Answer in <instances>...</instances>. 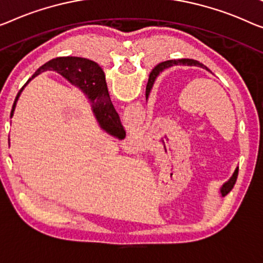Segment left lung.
Returning a JSON list of instances; mask_svg holds the SVG:
<instances>
[{
	"instance_id": "obj_1",
	"label": "left lung",
	"mask_w": 263,
	"mask_h": 263,
	"mask_svg": "<svg viewBox=\"0 0 263 263\" xmlns=\"http://www.w3.org/2000/svg\"><path fill=\"white\" fill-rule=\"evenodd\" d=\"M174 65H187V66H198V67H202V68H205L204 65H202L201 62L196 61V60H191V59H181V60H170V61H165V62H162V64H159L157 66L156 69L157 70H163L164 68H167V67H171V66ZM209 70V69H208ZM147 89V88H146ZM147 94V93H146ZM237 175H238V169L235 170L233 177L229 179V182H227L224 185H223L221 193L222 196H226L227 194L229 193L230 190L233 189V186L235 185V183H236V179H237Z\"/></svg>"
}]
</instances>
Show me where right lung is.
Listing matches in <instances>:
<instances>
[{"label": "right lung", "mask_w": 263, "mask_h": 263, "mask_svg": "<svg viewBox=\"0 0 263 263\" xmlns=\"http://www.w3.org/2000/svg\"><path fill=\"white\" fill-rule=\"evenodd\" d=\"M47 69L57 70L58 73L64 76L70 82L79 85L82 88V91L87 94L89 100L92 101L93 112L96 115L98 121H99V124L101 125V127L105 131L111 133V135L118 137L119 139L125 138L126 133H125L123 126H121L118 113H117L111 99H109L106 81H105V74L103 69L99 67V65L82 58H58L55 60H50L44 66H41L33 74V77L30 79H33L39 73L44 72V70ZM158 73L159 70H157L156 68L152 69V72L150 73L147 81L148 91H150L152 85H154V81L156 77L158 76ZM30 79L28 81H30ZM28 81H27V84H28ZM25 86L20 89L16 98H15L13 108H11L10 112V117L13 116L17 98L20 93L22 92V89L25 88Z\"/></svg>", "instance_id": "add662e5"}]
</instances>
